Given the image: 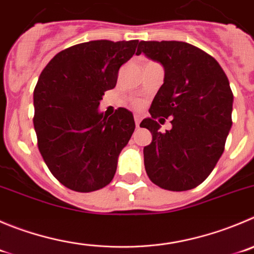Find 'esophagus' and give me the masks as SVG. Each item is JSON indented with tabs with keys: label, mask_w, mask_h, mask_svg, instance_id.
I'll return each instance as SVG.
<instances>
[{
	"label": "esophagus",
	"mask_w": 254,
	"mask_h": 254,
	"mask_svg": "<svg viewBox=\"0 0 254 254\" xmlns=\"http://www.w3.org/2000/svg\"><path fill=\"white\" fill-rule=\"evenodd\" d=\"M134 120H135V125H136V127H140L141 116H140V115H138V114H135V115H134Z\"/></svg>",
	"instance_id": "1"
}]
</instances>
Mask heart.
Returning <instances> with one entry per match:
<instances>
[{"instance_id": "b5f03b06", "label": "heart", "mask_w": 254, "mask_h": 254, "mask_svg": "<svg viewBox=\"0 0 254 254\" xmlns=\"http://www.w3.org/2000/svg\"><path fill=\"white\" fill-rule=\"evenodd\" d=\"M134 106H135V108H140L141 104L139 103V101H135V103H134Z\"/></svg>"}]
</instances>
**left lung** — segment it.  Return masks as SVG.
Here are the masks:
<instances>
[{
  "instance_id": "1",
  "label": "left lung",
  "mask_w": 254,
  "mask_h": 254,
  "mask_svg": "<svg viewBox=\"0 0 254 254\" xmlns=\"http://www.w3.org/2000/svg\"><path fill=\"white\" fill-rule=\"evenodd\" d=\"M141 52L165 72L151 116L140 124L153 135L144 148L146 174L163 189L189 190L207 179L224 151L233 108L228 77L214 58L187 42L140 41L136 55ZM160 116L172 118V129L160 131Z\"/></svg>"
}]
</instances>
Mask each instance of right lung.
I'll use <instances>...</instances> for the list:
<instances>
[{"label": "right lung", "instance_id": "obj_1", "mask_svg": "<svg viewBox=\"0 0 254 254\" xmlns=\"http://www.w3.org/2000/svg\"><path fill=\"white\" fill-rule=\"evenodd\" d=\"M138 42L75 45L55 55L40 75L34 90L37 146L52 175L71 190H98L115 175L120 151L134 132V116L119 108L108 118L98 108Z\"/></svg>", "mask_w": 254, "mask_h": 254}]
</instances>
